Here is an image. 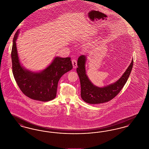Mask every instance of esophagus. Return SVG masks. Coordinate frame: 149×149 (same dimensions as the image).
Masks as SVG:
<instances>
[{
  "mask_svg": "<svg viewBox=\"0 0 149 149\" xmlns=\"http://www.w3.org/2000/svg\"><path fill=\"white\" fill-rule=\"evenodd\" d=\"M72 64L73 68H76L77 67V60H75V59L72 60Z\"/></svg>",
  "mask_w": 149,
  "mask_h": 149,
  "instance_id": "obj_1",
  "label": "esophagus"
}]
</instances>
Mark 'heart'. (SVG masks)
<instances>
[{
    "instance_id": "1",
    "label": "heart",
    "mask_w": 149,
    "mask_h": 149,
    "mask_svg": "<svg viewBox=\"0 0 149 149\" xmlns=\"http://www.w3.org/2000/svg\"><path fill=\"white\" fill-rule=\"evenodd\" d=\"M95 33V31L93 29H91L89 30V32L88 34L89 35H94Z\"/></svg>"
}]
</instances>
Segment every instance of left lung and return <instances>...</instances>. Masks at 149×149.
Segmentation results:
<instances>
[{
    "mask_svg": "<svg viewBox=\"0 0 149 149\" xmlns=\"http://www.w3.org/2000/svg\"><path fill=\"white\" fill-rule=\"evenodd\" d=\"M86 56L79 57L77 71L81 85V97L87 103L97 104L107 102L114 98L121 91L127 81L132 70L134 60L120 78L116 82L103 87L94 85L88 77L85 70Z\"/></svg>",
    "mask_w": 149,
    "mask_h": 149,
    "instance_id": "left-lung-1",
    "label": "left lung"
}]
</instances>
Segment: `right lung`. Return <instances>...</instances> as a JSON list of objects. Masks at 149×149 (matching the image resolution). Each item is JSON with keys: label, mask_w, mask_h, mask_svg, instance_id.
Listing matches in <instances>:
<instances>
[{"label": "right lung", "mask_w": 149, "mask_h": 149, "mask_svg": "<svg viewBox=\"0 0 149 149\" xmlns=\"http://www.w3.org/2000/svg\"><path fill=\"white\" fill-rule=\"evenodd\" d=\"M18 30L13 38L11 52L12 71L17 84L23 93L31 99L47 102L55 99L60 78L72 69L70 57H55L45 69L32 71L22 66L18 55L16 41Z\"/></svg>", "instance_id": "1"}]
</instances>
